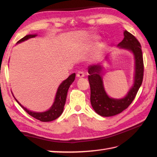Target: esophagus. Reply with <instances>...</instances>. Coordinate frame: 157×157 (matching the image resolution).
Instances as JSON below:
<instances>
[{"instance_id":"1","label":"esophagus","mask_w":157,"mask_h":157,"mask_svg":"<svg viewBox=\"0 0 157 157\" xmlns=\"http://www.w3.org/2000/svg\"><path fill=\"white\" fill-rule=\"evenodd\" d=\"M85 76V74L84 72L82 71H79L78 73H77V77H78V78H84Z\"/></svg>"}]
</instances>
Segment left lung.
Masks as SVG:
<instances>
[{"label":"left lung","mask_w":157,"mask_h":157,"mask_svg":"<svg viewBox=\"0 0 157 157\" xmlns=\"http://www.w3.org/2000/svg\"><path fill=\"white\" fill-rule=\"evenodd\" d=\"M124 38L118 44L119 48L132 52L135 60V73L134 84L128 92L122 98H110L106 94L103 84L101 64L93 65L88 67V81L90 86V102L93 109L99 115L111 117L124 111L134 101L136 94L140 88L144 75L141 45L134 36L128 31L123 32ZM106 59H108L106 57Z\"/></svg>","instance_id":"8db88e82"}]
</instances>
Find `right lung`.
Masks as SVG:
<instances>
[{"label": "right lung", "instance_id": "obj_1", "mask_svg": "<svg viewBox=\"0 0 157 157\" xmlns=\"http://www.w3.org/2000/svg\"><path fill=\"white\" fill-rule=\"evenodd\" d=\"M36 36H37V34H29L25 36V37H23L21 40H19L17 42V44L24 42L25 40H27L29 38H34ZM75 77V73H72L71 75H70L65 80L63 81L61 84L59 85L57 89V91H56V93L54 103H53L52 105L51 106V107L46 111L35 112L30 111V110H28V109H26L23 105L20 104L17 100L14 97V96H13V97L15 98L17 102L29 115H31L36 119L40 120V121H53V120L57 119L59 117L61 116V115L62 114L63 109H64V106L65 104L67 94L69 88L72 83L74 82Z\"/></svg>", "mask_w": 157, "mask_h": 157}]
</instances>
